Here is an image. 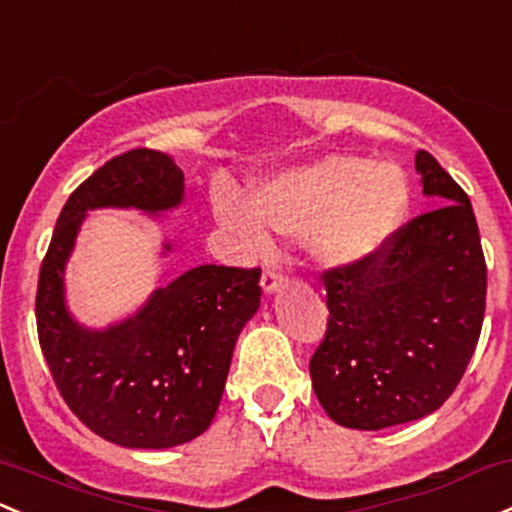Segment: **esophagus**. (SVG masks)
Segmentation results:
<instances>
[{
  "mask_svg": "<svg viewBox=\"0 0 512 512\" xmlns=\"http://www.w3.org/2000/svg\"><path fill=\"white\" fill-rule=\"evenodd\" d=\"M260 284H262V289L267 291V294H272L274 289H277L279 284H282V274L277 272V269H265V272H262V279H260Z\"/></svg>",
  "mask_w": 512,
  "mask_h": 512,
  "instance_id": "esophagus-1",
  "label": "esophagus"
}]
</instances>
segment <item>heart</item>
<instances>
[{"label":"heart","instance_id":"obj_1","mask_svg":"<svg viewBox=\"0 0 512 512\" xmlns=\"http://www.w3.org/2000/svg\"><path fill=\"white\" fill-rule=\"evenodd\" d=\"M408 209L406 174L393 162L325 157L267 179L255 196L230 194L218 213L247 245L265 250L267 226L306 238L318 260L355 265L376 255Z\"/></svg>","mask_w":512,"mask_h":512}]
</instances>
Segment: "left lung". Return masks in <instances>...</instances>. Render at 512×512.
Wrapping results in <instances>:
<instances>
[{
  "label": "left lung",
  "instance_id": "8db88e82",
  "mask_svg": "<svg viewBox=\"0 0 512 512\" xmlns=\"http://www.w3.org/2000/svg\"><path fill=\"white\" fill-rule=\"evenodd\" d=\"M423 192L440 206L396 228L355 265L325 269L328 330L311 357L335 423L381 430L425 418L462 381L486 311V260L469 196L428 150Z\"/></svg>",
  "mask_w": 512,
  "mask_h": 512
}]
</instances>
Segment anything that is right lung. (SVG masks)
I'll return each instance as SVG.
<instances>
[{"label":"right lung","mask_w":512,"mask_h":512,"mask_svg":"<svg viewBox=\"0 0 512 512\" xmlns=\"http://www.w3.org/2000/svg\"><path fill=\"white\" fill-rule=\"evenodd\" d=\"M182 196L184 174L170 155L133 148L111 157L70 194L38 274L36 325L50 376L70 411L121 447L184 445L209 428L235 340L260 308V267L201 265L119 325L87 330L70 318L63 274L84 213L101 206L155 213Z\"/></svg>","instance_id":"1"}]
</instances>
